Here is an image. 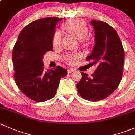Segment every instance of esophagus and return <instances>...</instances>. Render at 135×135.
Returning a JSON list of instances; mask_svg holds the SVG:
<instances>
[{
    "mask_svg": "<svg viewBox=\"0 0 135 135\" xmlns=\"http://www.w3.org/2000/svg\"><path fill=\"white\" fill-rule=\"evenodd\" d=\"M75 71V69H73V68H70V69H69L68 70V73H73V72H74Z\"/></svg>",
    "mask_w": 135,
    "mask_h": 135,
    "instance_id": "obj_1",
    "label": "esophagus"
}]
</instances>
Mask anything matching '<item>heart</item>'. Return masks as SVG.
Instances as JSON below:
<instances>
[{
    "mask_svg": "<svg viewBox=\"0 0 135 135\" xmlns=\"http://www.w3.org/2000/svg\"><path fill=\"white\" fill-rule=\"evenodd\" d=\"M64 29L68 32L73 35L79 40H82L88 35V28L86 24L82 20L72 19L66 22L63 26ZM62 39L61 33L56 31L53 37V45L58 46L60 44ZM80 58L79 54H68L64 56V60L69 63H73L76 60Z\"/></svg>",
    "mask_w": 135,
    "mask_h": 135,
    "instance_id": "heart-1",
    "label": "heart"
}]
</instances>
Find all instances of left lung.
I'll list each match as a JSON object with an SVG mask.
<instances>
[{
	"label": "left lung",
	"instance_id": "8db88e82",
	"mask_svg": "<svg viewBox=\"0 0 135 135\" xmlns=\"http://www.w3.org/2000/svg\"><path fill=\"white\" fill-rule=\"evenodd\" d=\"M95 31V46L88 61L97 66L88 76L84 72L76 84L80 96L89 101H99L112 94L119 85L123 75L124 50L117 31L106 22L92 20Z\"/></svg>",
	"mask_w": 135,
	"mask_h": 135
}]
</instances>
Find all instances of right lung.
Wrapping results in <instances>:
<instances>
[{
    "label": "right lung",
    "instance_id": "1",
    "mask_svg": "<svg viewBox=\"0 0 135 135\" xmlns=\"http://www.w3.org/2000/svg\"><path fill=\"white\" fill-rule=\"evenodd\" d=\"M62 18L46 17L27 25L19 33L13 49L14 79L26 96L36 102H44L56 95L60 80L68 73L66 69H44L42 59L53 51V37L56 23Z\"/></svg>",
    "mask_w": 135,
    "mask_h": 135
}]
</instances>
